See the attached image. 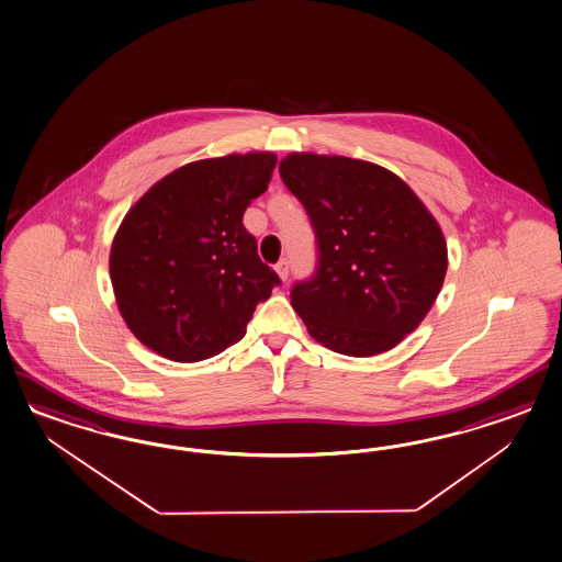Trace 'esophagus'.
Instances as JSON below:
<instances>
[{"label":"esophagus","mask_w":562,"mask_h":562,"mask_svg":"<svg viewBox=\"0 0 562 562\" xmlns=\"http://www.w3.org/2000/svg\"><path fill=\"white\" fill-rule=\"evenodd\" d=\"M276 272H278V276L282 278V280H289L290 276V261L284 257V259H280L278 263H276Z\"/></svg>","instance_id":"esophagus-1"}]
</instances>
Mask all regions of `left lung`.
<instances>
[{
    "mask_svg": "<svg viewBox=\"0 0 562 562\" xmlns=\"http://www.w3.org/2000/svg\"><path fill=\"white\" fill-rule=\"evenodd\" d=\"M280 177L315 233L313 273L290 299L329 350L373 357L414 331L447 272L441 228L393 172L346 156L290 154Z\"/></svg>",
    "mask_w": 562,
    "mask_h": 562,
    "instance_id": "1",
    "label": "left lung"
}]
</instances>
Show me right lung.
Returning <instances> with one entry per match:
<instances>
[{"label":"right lung","instance_id":"1","mask_svg":"<svg viewBox=\"0 0 562 562\" xmlns=\"http://www.w3.org/2000/svg\"><path fill=\"white\" fill-rule=\"evenodd\" d=\"M273 169L272 153L191 162L158 181L121 222L111 247L117 305L137 340L160 357L221 355L280 286L243 224Z\"/></svg>","mask_w":562,"mask_h":562}]
</instances>
